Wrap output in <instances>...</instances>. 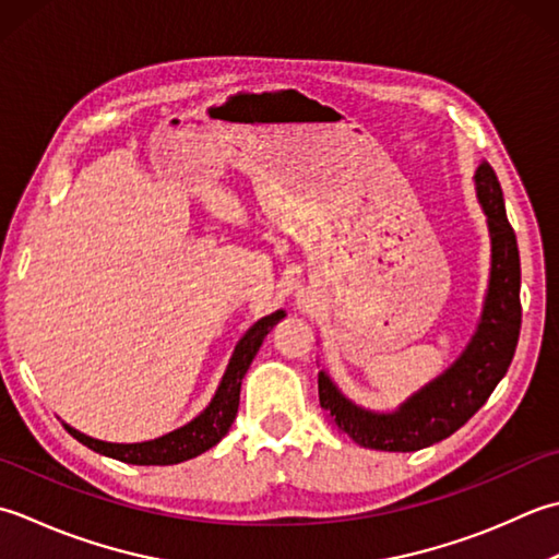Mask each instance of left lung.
Returning a JSON list of instances; mask_svg holds the SVG:
<instances>
[{
	"label": "left lung",
	"mask_w": 559,
	"mask_h": 559,
	"mask_svg": "<svg viewBox=\"0 0 559 559\" xmlns=\"http://www.w3.org/2000/svg\"><path fill=\"white\" fill-rule=\"evenodd\" d=\"M475 183L492 236V277L483 321L463 357L393 415H376L352 405L323 371L318 373V397L328 423L364 449L405 453L451 437L487 403L514 359L521 333L516 234L507 219L502 186L487 162L477 168Z\"/></svg>",
	"instance_id": "1"
}]
</instances>
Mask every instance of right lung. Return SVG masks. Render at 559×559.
Masks as SVG:
<instances>
[{"label":"right lung","mask_w":559,"mask_h":559,"mask_svg":"<svg viewBox=\"0 0 559 559\" xmlns=\"http://www.w3.org/2000/svg\"><path fill=\"white\" fill-rule=\"evenodd\" d=\"M282 318H284V311H275L272 316L260 318V321L241 337V343H238L234 349L229 369H226L219 389H216V395L212 397V403L200 417L192 419L190 425L170 431L166 437H158L154 441H144V443H108V441L91 439L82 435V431H76L67 425L64 429L91 451L110 455V459H118L122 463L174 465V463H183L188 459H195V455L216 447L226 431L231 429L238 413V397H241L243 376L250 367V361H253V357L258 355L260 345H263L265 335L282 321Z\"/></svg>","instance_id":"right-lung-1"}]
</instances>
